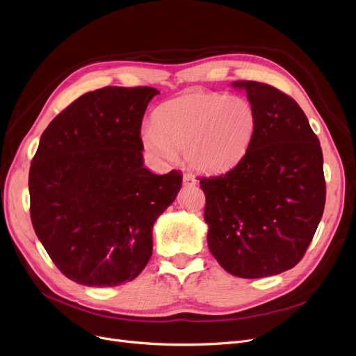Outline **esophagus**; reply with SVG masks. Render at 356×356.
Here are the masks:
<instances>
[{"label":"esophagus","instance_id":"1","mask_svg":"<svg viewBox=\"0 0 356 356\" xmlns=\"http://www.w3.org/2000/svg\"><path fill=\"white\" fill-rule=\"evenodd\" d=\"M183 185H185V186H195L196 179L189 176V175H185V176H183Z\"/></svg>","mask_w":356,"mask_h":356}]
</instances>
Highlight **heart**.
<instances>
[{"label": "heart", "mask_w": 356, "mask_h": 356, "mask_svg": "<svg viewBox=\"0 0 356 356\" xmlns=\"http://www.w3.org/2000/svg\"><path fill=\"white\" fill-rule=\"evenodd\" d=\"M257 129V113L242 97L191 92L161 104L152 126L143 127L142 143L152 156L173 161L183 151L186 164L200 173H221L245 156Z\"/></svg>", "instance_id": "1"}]
</instances>
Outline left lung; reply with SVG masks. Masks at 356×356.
Wrapping results in <instances>:
<instances>
[{
    "instance_id": "1",
    "label": "left lung",
    "mask_w": 356,
    "mask_h": 356,
    "mask_svg": "<svg viewBox=\"0 0 356 356\" xmlns=\"http://www.w3.org/2000/svg\"><path fill=\"white\" fill-rule=\"evenodd\" d=\"M257 113L245 156L201 177L208 248L227 273L259 279L293 268L323 217V151L295 99L267 83L238 81Z\"/></svg>"
}]
</instances>
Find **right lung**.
<instances>
[{"label": "right lung", "mask_w": 356, "mask_h": 356, "mask_svg": "<svg viewBox=\"0 0 356 356\" xmlns=\"http://www.w3.org/2000/svg\"><path fill=\"white\" fill-rule=\"evenodd\" d=\"M155 88L107 86L79 97L39 140L31 218L65 277L83 286L131 282L152 255V227L181 188L180 171L143 167L140 126Z\"/></svg>", "instance_id": "obj_1"}]
</instances>
